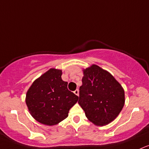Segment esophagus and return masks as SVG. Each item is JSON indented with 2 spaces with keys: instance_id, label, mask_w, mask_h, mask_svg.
<instances>
[{
  "instance_id": "esophagus-1",
  "label": "esophagus",
  "mask_w": 149,
  "mask_h": 149,
  "mask_svg": "<svg viewBox=\"0 0 149 149\" xmlns=\"http://www.w3.org/2000/svg\"><path fill=\"white\" fill-rule=\"evenodd\" d=\"M74 93H75V94L76 95H78H78H79V91H78V89H76V91H74Z\"/></svg>"
}]
</instances>
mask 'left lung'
<instances>
[{"label": "left lung", "mask_w": 149, "mask_h": 149, "mask_svg": "<svg viewBox=\"0 0 149 149\" xmlns=\"http://www.w3.org/2000/svg\"><path fill=\"white\" fill-rule=\"evenodd\" d=\"M78 104L86 117L97 126L112 122L125 105V91L108 71L93 64L83 69Z\"/></svg>", "instance_id": "8db88e82"}]
</instances>
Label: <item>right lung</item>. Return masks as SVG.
I'll return each mask as SVG.
<instances>
[{
    "instance_id": "add662e5",
    "label": "right lung",
    "mask_w": 149,
    "mask_h": 149,
    "mask_svg": "<svg viewBox=\"0 0 149 149\" xmlns=\"http://www.w3.org/2000/svg\"><path fill=\"white\" fill-rule=\"evenodd\" d=\"M61 75V70L50 68L34 81L26 94L29 113L43 125L53 126L65 120L78 100L68 91Z\"/></svg>"
}]
</instances>
